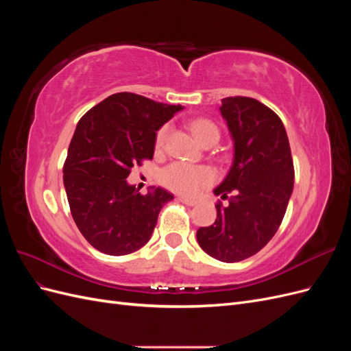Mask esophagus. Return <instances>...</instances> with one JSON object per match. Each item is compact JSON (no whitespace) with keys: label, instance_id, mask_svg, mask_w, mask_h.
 Segmentation results:
<instances>
[{"label":"esophagus","instance_id":"34e87169","mask_svg":"<svg viewBox=\"0 0 351 351\" xmlns=\"http://www.w3.org/2000/svg\"><path fill=\"white\" fill-rule=\"evenodd\" d=\"M177 199H178L180 202H182V204L189 205V206H193V205H196V204H197V200H195V199H190V197H186V196H178Z\"/></svg>","mask_w":351,"mask_h":351}]
</instances>
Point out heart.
Listing matches in <instances>:
<instances>
[{"label":"heart","mask_w":351,"mask_h":351,"mask_svg":"<svg viewBox=\"0 0 351 351\" xmlns=\"http://www.w3.org/2000/svg\"><path fill=\"white\" fill-rule=\"evenodd\" d=\"M195 137L199 143H205L209 139H218L219 129L215 123L206 119H197L190 124ZM168 129L162 127L156 134V147L161 149L167 141ZM215 173L209 167L204 165H189L184 162H173L161 169L159 173V182L167 189L174 190L178 193L195 195L202 187H205L214 182Z\"/></svg>","instance_id":"obj_1"}]
</instances>
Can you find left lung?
I'll return each instance as SVG.
<instances>
[{"label": "left lung", "instance_id": "1", "mask_svg": "<svg viewBox=\"0 0 351 351\" xmlns=\"http://www.w3.org/2000/svg\"><path fill=\"white\" fill-rule=\"evenodd\" d=\"M221 115L234 142V159L214 193L217 219L197 230L199 246L221 262L256 254L275 236L293 192L294 167L280 117L247 97L221 101Z\"/></svg>", "mask_w": 351, "mask_h": 351}]
</instances>
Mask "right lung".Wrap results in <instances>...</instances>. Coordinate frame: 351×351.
<instances>
[{"label":"right lung","mask_w":351,"mask_h":351,"mask_svg":"<svg viewBox=\"0 0 351 351\" xmlns=\"http://www.w3.org/2000/svg\"><path fill=\"white\" fill-rule=\"evenodd\" d=\"M180 110L120 92L77 123L62 180L73 219L97 250L123 256L149 241L159 210L174 196L161 187L141 195L125 178L134 165L154 158L156 132Z\"/></svg>","instance_id":"1"}]
</instances>
